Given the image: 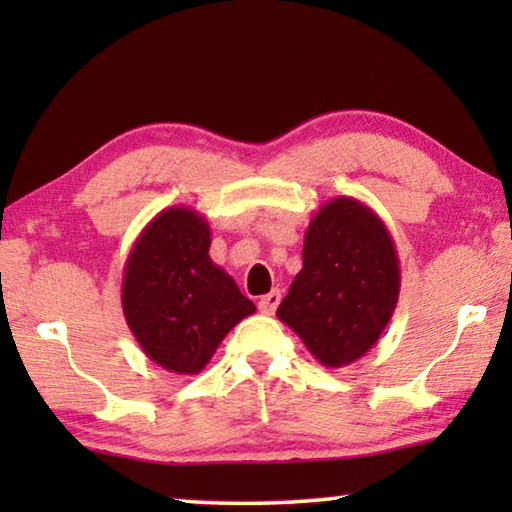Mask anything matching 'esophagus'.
Segmentation results:
<instances>
[{
  "label": "esophagus",
  "mask_w": 512,
  "mask_h": 512,
  "mask_svg": "<svg viewBox=\"0 0 512 512\" xmlns=\"http://www.w3.org/2000/svg\"><path fill=\"white\" fill-rule=\"evenodd\" d=\"M280 300H282V293L280 291L266 293V296L259 300V311H262V314H266V316L275 314V309H277V305H280Z\"/></svg>",
  "instance_id": "esophagus-1"
}]
</instances>
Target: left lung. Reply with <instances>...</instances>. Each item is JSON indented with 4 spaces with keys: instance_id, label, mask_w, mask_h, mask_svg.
Instances as JSON below:
<instances>
[{
    "instance_id": "1",
    "label": "left lung",
    "mask_w": 512,
    "mask_h": 512,
    "mask_svg": "<svg viewBox=\"0 0 512 512\" xmlns=\"http://www.w3.org/2000/svg\"><path fill=\"white\" fill-rule=\"evenodd\" d=\"M400 298V259L384 221L352 196L314 214L277 318L327 368L361 359L379 341Z\"/></svg>"
}]
</instances>
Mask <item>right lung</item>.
Wrapping results in <instances>:
<instances>
[{"label":"right lung","instance_id":"right-lung-1","mask_svg":"<svg viewBox=\"0 0 512 512\" xmlns=\"http://www.w3.org/2000/svg\"><path fill=\"white\" fill-rule=\"evenodd\" d=\"M210 225L192 207H167L140 232L124 266L121 307L146 357L196 375L255 305L210 259Z\"/></svg>","mask_w":512,"mask_h":512}]
</instances>
